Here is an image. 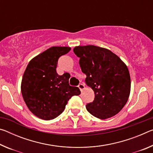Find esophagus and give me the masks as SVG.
Instances as JSON below:
<instances>
[{
  "label": "esophagus",
  "instance_id": "34e87169",
  "mask_svg": "<svg viewBox=\"0 0 153 153\" xmlns=\"http://www.w3.org/2000/svg\"><path fill=\"white\" fill-rule=\"evenodd\" d=\"M78 88H79V90H81V91H82V90L84 89L85 86H84V84H79L78 85Z\"/></svg>",
  "mask_w": 153,
  "mask_h": 153
}]
</instances>
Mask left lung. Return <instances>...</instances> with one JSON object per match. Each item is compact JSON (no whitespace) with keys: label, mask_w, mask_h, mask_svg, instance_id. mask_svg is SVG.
Listing matches in <instances>:
<instances>
[{"label":"left lung","mask_w":153,"mask_h":153,"mask_svg":"<svg viewBox=\"0 0 153 153\" xmlns=\"http://www.w3.org/2000/svg\"><path fill=\"white\" fill-rule=\"evenodd\" d=\"M74 52L79 58L86 84L94 92V100L86 109L100 120L110 118L122 109L131 88L130 76L126 65L107 48L94 45L78 46Z\"/></svg>","instance_id":"obj_1"}]
</instances>
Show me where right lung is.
Wrapping results in <instances>:
<instances>
[{
    "label": "right lung",
    "mask_w": 153,
    "mask_h": 153,
    "mask_svg": "<svg viewBox=\"0 0 153 153\" xmlns=\"http://www.w3.org/2000/svg\"><path fill=\"white\" fill-rule=\"evenodd\" d=\"M70 47L53 46L31 60L23 76L21 90L30 111L44 120L56 118L64 111L67 101L80 94L77 87L69 84L70 75L56 73L58 59Z\"/></svg>",
    "instance_id": "1"
}]
</instances>
